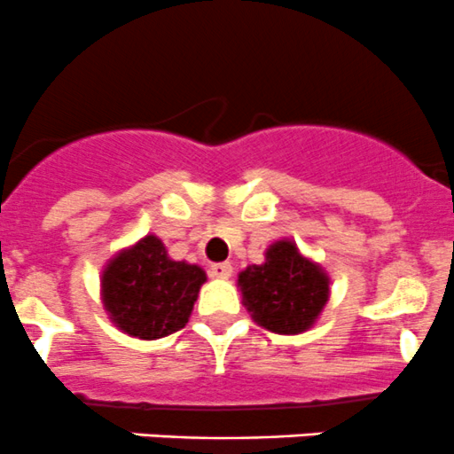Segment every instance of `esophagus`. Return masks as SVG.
Returning <instances> with one entry per match:
<instances>
[{
	"label": "esophagus",
	"instance_id": "1",
	"mask_svg": "<svg viewBox=\"0 0 454 454\" xmlns=\"http://www.w3.org/2000/svg\"><path fill=\"white\" fill-rule=\"evenodd\" d=\"M209 273H212L214 278H229L233 273V267H231V262H216V264H212Z\"/></svg>",
	"mask_w": 454,
	"mask_h": 454
}]
</instances>
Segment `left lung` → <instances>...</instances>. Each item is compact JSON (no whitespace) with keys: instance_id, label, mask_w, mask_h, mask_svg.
<instances>
[{"instance_id":"left-lung-1","label":"left lung","mask_w":454,"mask_h":454,"mask_svg":"<svg viewBox=\"0 0 454 454\" xmlns=\"http://www.w3.org/2000/svg\"><path fill=\"white\" fill-rule=\"evenodd\" d=\"M238 285L254 320L282 335L309 329L329 300V278L289 240L269 247L264 264L247 267Z\"/></svg>"}]
</instances>
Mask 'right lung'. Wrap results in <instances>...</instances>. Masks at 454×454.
<instances>
[{
    "mask_svg": "<svg viewBox=\"0 0 454 454\" xmlns=\"http://www.w3.org/2000/svg\"><path fill=\"white\" fill-rule=\"evenodd\" d=\"M203 282V269L169 260L163 242L145 236L103 271V304L125 333L165 338L187 325Z\"/></svg>",
    "mask_w": 454,
    "mask_h": 454,
    "instance_id": "1",
    "label": "right lung"
}]
</instances>
